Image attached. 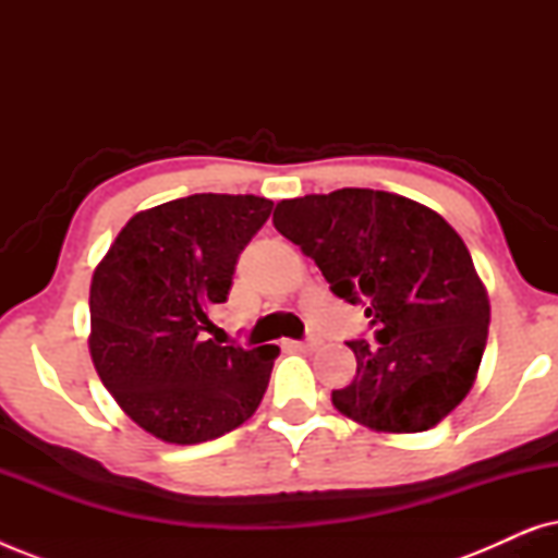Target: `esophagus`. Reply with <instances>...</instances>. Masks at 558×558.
Segmentation results:
<instances>
[{
  "label": "esophagus",
  "mask_w": 558,
  "mask_h": 558,
  "mask_svg": "<svg viewBox=\"0 0 558 558\" xmlns=\"http://www.w3.org/2000/svg\"><path fill=\"white\" fill-rule=\"evenodd\" d=\"M287 345H289V348H294V350H312V348H317V345H319V340H317V338H307V340H289Z\"/></svg>",
  "instance_id": "obj_1"
}]
</instances>
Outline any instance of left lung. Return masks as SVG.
<instances>
[{"label": "left lung", "instance_id": "obj_1", "mask_svg": "<svg viewBox=\"0 0 558 558\" xmlns=\"http://www.w3.org/2000/svg\"><path fill=\"white\" fill-rule=\"evenodd\" d=\"M274 228L315 258L330 292L361 304L373 342L332 403L378 432H424L475 384L490 304L464 241L437 213L384 190L281 201Z\"/></svg>", "mask_w": 558, "mask_h": 558}]
</instances>
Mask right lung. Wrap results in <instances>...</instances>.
Returning a JSON list of instances; mask_svg holds the SVG:
<instances>
[{
  "mask_svg": "<svg viewBox=\"0 0 558 558\" xmlns=\"http://www.w3.org/2000/svg\"><path fill=\"white\" fill-rule=\"evenodd\" d=\"M256 195L197 193L129 220L90 281V357L142 429L172 445L223 437L258 409L277 345L208 338L241 251L271 216Z\"/></svg>",
  "mask_w": 558,
  "mask_h": 558,
  "instance_id": "obj_1",
  "label": "right lung"
}]
</instances>
